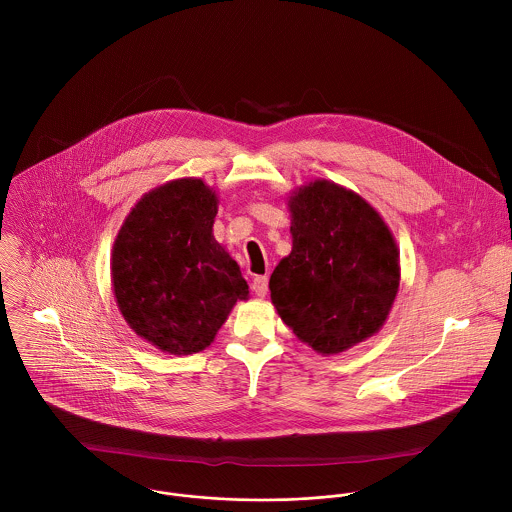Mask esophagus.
Instances as JSON below:
<instances>
[{
	"instance_id": "34e87169",
	"label": "esophagus",
	"mask_w": 512,
	"mask_h": 512,
	"mask_svg": "<svg viewBox=\"0 0 512 512\" xmlns=\"http://www.w3.org/2000/svg\"><path fill=\"white\" fill-rule=\"evenodd\" d=\"M252 290L258 297H264L268 293V278L266 276H256L252 282Z\"/></svg>"
}]
</instances>
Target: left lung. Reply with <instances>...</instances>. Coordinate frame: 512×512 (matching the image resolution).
Masks as SVG:
<instances>
[{
  "label": "left lung",
  "mask_w": 512,
  "mask_h": 512,
  "mask_svg": "<svg viewBox=\"0 0 512 512\" xmlns=\"http://www.w3.org/2000/svg\"><path fill=\"white\" fill-rule=\"evenodd\" d=\"M292 252L270 278L272 303L321 355L363 343L384 325L400 286V252L365 199L317 179L293 191Z\"/></svg>",
  "instance_id": "1"
}]
</instances>
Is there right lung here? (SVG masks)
I'll return each mask as SVG.
<instances>
[{
    "mask_svg": "<svg viewBox=\"0 0 512 512\" xmlns=\"http://www.w3.org/2000/svg\"><path fill=\"white\" fill-rule=\"evenodd\" d=\"M217 211L205 181H169L136 203L114 240L118 309L163 353L207 349L236 301L248 297L240 266L213 236Z\"/></svg>",
    "mask_w": 512,
    "mask_h": 512,
    "instance_id": "obj_1",
    "label": "right lung"
}]
</instances>
